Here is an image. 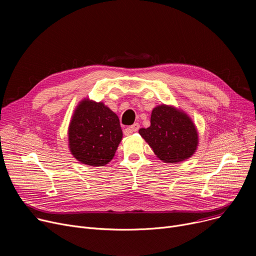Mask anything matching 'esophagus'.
<instances>
[{"instance_id": "esophagus-1", "label": "esophagus", "mask_w": 256, "mask_h": 256, "mask_svg": "<svg viewBox=\"0 0 256 256\" xmlns=\"http://www.w3.org/2000/svg\"><path fill=\"white\" fill-rule=\"evenodd\" d=\"M139 128H140V124H134L132 126H130V132H138Z\"/></svg>"}]
</instances>
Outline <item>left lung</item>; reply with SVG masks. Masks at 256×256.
<instances>
[{
  "label": "left lung",
  "instance_id": "left-lung-1",
  "mask_svg": "<svg viewBox=\"0 0 256 256\" xmlns=\"http://www.w3.org/2000/svg\"><path fill=\"white\" fill-rule=\"evenodd\" d=\"M139 134L165 163L189 158L198 144L197 130L189 116L165 104L154 108L150 126L140 128Z\"/></svg>",
  "mask_w": 256,
  "mask_h": 256
}]
</instances>
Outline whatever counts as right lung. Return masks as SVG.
<instances>
[{"label": "right lung", "mask_w": 256, "mask_h": 256, "mask_svg": "<svg viewBox=\"0 0 256 256\" xmlns=\"http://www.w3.org/2000/svg\"><path fill=\"white\" fill-rule=\"evenodd\" d=\"M70 148L80 163L104 166L122 139L118 116L102 102L85 100L74 111L68 130Z\"/></svg>", "instance_id": "add662e5"}]
</instances>
